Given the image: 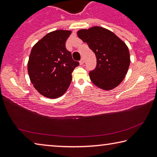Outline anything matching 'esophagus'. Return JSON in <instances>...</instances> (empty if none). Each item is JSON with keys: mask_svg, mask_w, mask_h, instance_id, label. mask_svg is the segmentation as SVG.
Masks as SVG:
<instances>
[{"mask_svg": "<svg viewBox=\"0 0 157 157\" xmlns=\"http://www.w3.org/2000/svg\"><path fill=\"white\" fill-rule=\"evenodd\" d=\"M84 63V58L82 57V59H81V60L79 61V63H80V65H83Z\"/></svg>", "mask_w": 157, "mask_h": 157, "instance_id": "esophagus-1", "label": "esophagus"}]
</instances>
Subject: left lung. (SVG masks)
I'll return each instance as SVG.
<instances>
[{
    "mask_svg": "<svg viewBox=\"0 0 157 157\" xmlns=\"http://www.w3.org/2000/svg\"><path fill=\"white\" fill-rule=\"evenodd\" d=\"M78 36L88 44L96 57V67L89 72L93 83L105 90L113 89L120 84L130 64L126 44L112 32L98 26L79 30Z\"/></svg>",
    "mask_w": 157,
    "mask_h": 157,
    "instance_id": "left-lung-1",
    "label": "left lung"
}]
</instances>
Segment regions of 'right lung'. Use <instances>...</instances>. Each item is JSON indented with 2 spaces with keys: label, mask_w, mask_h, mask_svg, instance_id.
<instances>
[{
  "label": "right lung",
  "mask_w": 157,
  "mask_h": 157,
  "mask_svg": "<svg viewBox=\"0 0 157 157\" xmlns=\"http://www.w3.org/2000/svg\"><path fill=\"white\" fill-rule=\"evenodd\" d=\"M71 31L59 30L44 36L32 48L28 63L30 81L39 94L57 98L64 94L72 80V72L79 62L66 49Z\"/></svg>",
  "instance_id": "add662e5"
}]
</instances>
